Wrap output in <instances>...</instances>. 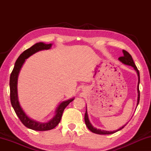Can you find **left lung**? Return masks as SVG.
Instances as JSON below:
<instances>
[{
	"label": "left lung",
	"instance_id": "left-lung-1",
	"mask_svg": "<svg viewBox=\"0 0 151 151\" xmlns=\"http://www.w3.org/2000/svg\"><path fill=\"white\" fill-rule=\"evenodd\" d=\"M122 52H123V56L122 57H121L119 58V60L121 61V62L124 64V65H129V66H131L134 68V69L136 70V72L137 73L138 75V86H137V92H138V99H137V106L139 103V100H140V91H139V83H140V75H139V71L138 70L137 67L135 65V64L133 61V59L131 57V55L129 54L127 51L122 50ZM85 124L86 125V127H88V129L90 130L91 132H94V133L98 134H113L114 132H116L117 131H120L122 129L126 126V124H124V126H122V127L120 128L118 130H116V131H104V130H101V129H96L94 128L92 124L90 122V121L88 119V113H87V109H86V112L85 114Z\"/></svg>",
	"mask_w": 151,
	"mask_h": 151
}]
</instances>
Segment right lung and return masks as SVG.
Here are the masks:
<instances>
[{
	"mask_svg": "<svg viewBox=\"0 0 151 151\" xmlns=\"http://www.w3.org/2000/svg\"><path fill=\"white\" fill-rule=\"evenodd\" d=\"M51 47H52V44L37 42L32 46L30 48L24 50L17 58L13 70L11 73V76H10V96H11L12 106L13 107L17 115L20 120V121L22 122V123L26 127L34 130V131H45L54 129L60 122L64 110L68 105V104L70 102H72L75 99V98H73L62 102L56 110V114L54 117L47 122H40L30 119L25 113L23 109H22L21 106L20 105L19 97H18L17 82L18 76H19L20 70L21 69L22 65H23L27 58L30 57L33 54L42 50L50 49Z\"/></svg>",
	"mask_w": 151,
	"mask_h": 151,
	"instance_id": "add662e5",
	"label": "right lung"
}]
</instances>
